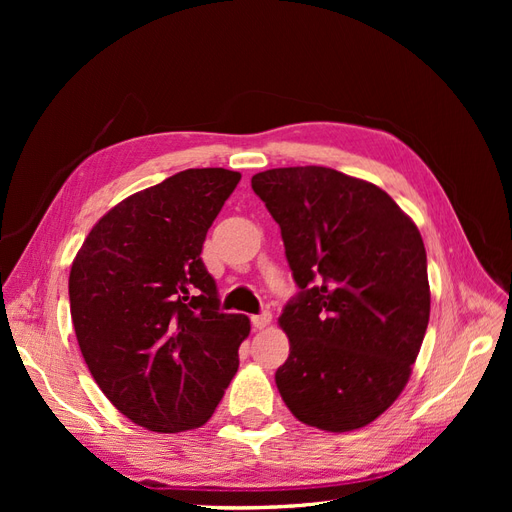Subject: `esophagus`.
Returning a JSON list of instances; mask_svg holds the SVG:
<instances>
[{"instance_id": "1", "label": "esophagus", "mask_w": 512, "mask_h": 512, "mask_svg": "<svg viewBox=\"0 0 512 512\" xmlns=\"http://www.w3.org/2000/svg\"><path fill=\"white\" fill-rule=\"evenodd\" d=\"M252 324H254L256 331L267 329L269 324H271V314H269V312H262V314H258V316H252Z\"/></svg>"}]
</instances>
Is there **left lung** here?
Wrapping results in <instances>:
<instances>
[{"instance_id":"obj_1","label":"left lung","mask_w":512,"mask_h":512,"mask_svg":"<svg viewBox=\"0 0 512 512\" xmlns=\"http://www.w3.org/2000/svg\"><path fill=\"white\" fill-rule=\"evenodd\" d=\"M252 190L301 288L280 316L290 354L277 391L309 427L361 429L404 391L427 331L421 232L378 185L327 166L271 168Z\"/></svg>"}]
</instances>
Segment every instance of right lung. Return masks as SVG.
Masks as SVG:
<instances>
[{"label": "right lung", "instance_id": "add662e5", "mask_svg": "<svg viewBox=\"0 0 512 512\" xmlns=\"http://www.w3.org/2000/svg\"><path fill=\"white\" fill-rule=\"evenodd\" d=\"M241 175L188 168L121 200L70 269V314L108 401L158 433L205 425L239 367L250 318L220 312L203 243Z\"/></svg>", "mask_w": 512, "mask_h": 512}]
</instances>
